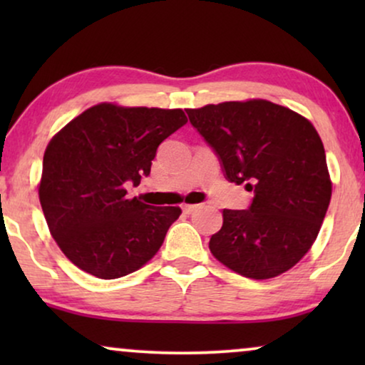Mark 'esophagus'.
Returning a JSON list of instances; mask_svg holds the SVG:
<instances>
[{
  "label": "esophagus",
  "instance_id": "34e87169",
  "mask_svg": "<svg viewBox=\"0 0 365 365\" xmlns=\"http://www.w3.org/2000/svg\"><path fill=\"white\" fill-rule=\"evenodd\" d=\"M197 207H199L197 204H182V206H181L182 212H186V214H191V212H194V211H196Z\"/></svg>",
  "mask_w": 365,
  "mask_h": 365
}]
</instances>
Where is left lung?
I'll list each match as a JSON object with an SVG mask.
<instances>
[{
	"label": "left lung",
	"mask_w": 365,
	"mask_h": 365,
	"mask_svg": "<svg viewBox=\"0 0 365 365\" xmlns=\"http://www.w3.org/2000/svg\"><path fill=\"white\" fill-rule=\"evenodd\" d=\"M189 121L221 163L227 181L246 182L251 206L224 209L209 241L234 272L271 279L306 256L331 202L326 151L301 114L266 99L186 109Z\"/></svg>",
	"instance_id": "left-lung-1"
}]
</instances>
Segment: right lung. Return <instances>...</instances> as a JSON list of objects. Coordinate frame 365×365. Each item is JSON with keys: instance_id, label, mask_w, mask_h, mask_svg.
<instances>
[{"instance_id": "right-lung-1", "label": "right lung", "mask_w": 365, "mask_h": 365, "mask_svg": "<svg viewBox=\"0 0 365 365\" xmlns=\"http://www.w3.org/2000/svg\"><path fill=\"white\" fill-rule=\"evenodd\" d=\"M186 123L181 109L101 103L49 141L39 202L49 232L74 266L118 279L154 257L181 209L128 199L126 186L149 176L159 144Z\"/></svg>"}]
</instances>
